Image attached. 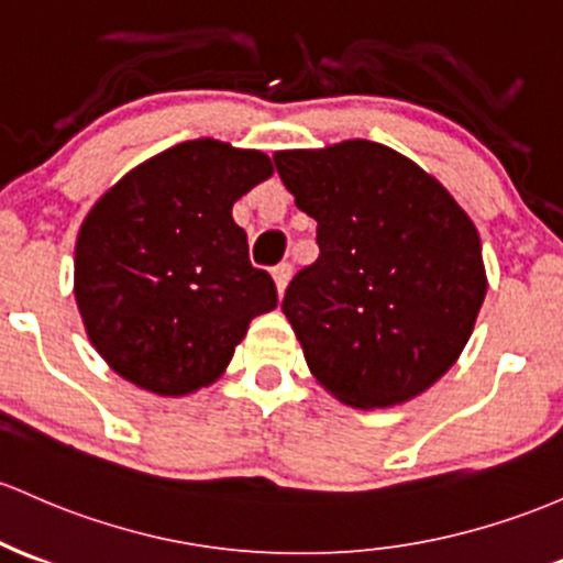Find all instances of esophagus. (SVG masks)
Returning <instances> with one entry per match:
<instances>
[{"mask_svg": "<svg viewBox=\"0 0 563 563\" xmlns=\"http://www.w3.org/2000/svg\"><path fill=\"white\" fill-rule=\"evenodd\" d=\"M291 275H294V267L288 262H283V264H277L275 269H272V277H275V286H277V291H286V286H288V280H291Z\"/></svg>", "mask_w": 563, "mask_h": 563, "instance_id": "1", "label": "esophagus"}]
</instances>
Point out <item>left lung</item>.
<instances>
[{
  "mask_svg": "<svg viewBox=\"0 0 563 563\" xmlns=\"http://www.w3.org/2000/svg\"><path fill=\"white\" fill-rule=\"evenodd\" d=\"M296 208L318 221V262L283 312L320 387L390 409L435 385L486 296L481 238L438 178L374 141L275 152Z\"/></svg>",
  "mask_w": 563,
  "mask_h": 563,
  "instance_id": "1",
  "label": "left lung"
}]
</instances>
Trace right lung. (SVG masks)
Returning a JSON list of instances; mask_svg holds the SVG:
<instances>
[{"label":"right lung","mask_w":563,"mask_h":563,"mask_svg":"<svg viewBox=\"0 0 563 563\" xmlns=\"http://www.w3.org/2000/svg\"><path fill=\"white\" fill-rule=\"evenodd\" d=\"M269 157L216 139L184 141L120 178L85 216L74 299L111 372L165 398L213 385L275 283L249 258L232 206Z\"/></svg>","instance_id":"right-lung-1"}]
</instances>
